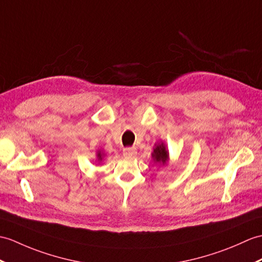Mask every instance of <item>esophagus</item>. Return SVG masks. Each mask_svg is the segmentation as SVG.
I'll return each mask as SVG.
<instances>
[{"instance_id": "34e87169", "label": "esophagus", "mask_w": 262, "mask_h": 262, "mask_svg": "<svg viewBox=\"0 0 262 262\" xmlns=\"http://www.w3.org/2000/svg\"><path fill=\"white\" fill-rule=\"evenodd\" d=\"M136 148L135 147H125L124 149H123V154L125 155V156H129V157H132V156H135L136 155Z\"/></svg>"}]
</instances>
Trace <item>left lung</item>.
Masks as SVG:
<instances>
[{
    "instance_id": "obj_1",
    "label": "left lung",
    "mask_w": 262,
    "mask_h": 262,
    "mask_svg": "<svg viewBox=\"0 0 262 262\" xmlns=\"http://www.w3.org/2000/svg\"><path fill=\"white\" fill-rule=\"evenodd\" d=\"M151 156L154 157V160L156 162H162L163 164H166V162L168 161V153L165 149V146H164V144L157 145L156 148L154 149V153L151 154Z\"/></svg>"
}]
</instances>
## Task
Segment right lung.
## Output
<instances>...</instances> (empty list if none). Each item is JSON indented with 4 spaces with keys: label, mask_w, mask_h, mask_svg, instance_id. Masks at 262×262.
Here are the masks:
<instances>
[{
    "label": "right lung",
    "mask_w": 262,
    "mask_h": 262,
    "mask_svg": "<svg viewBox=\"0 0 262 262\" xmlns=\"http://www.w3.org/2000/svg\"><path fill=\"white\" fill-rule=\"evenodd\" d=\"M97 156H98V160H100V161L102 160V159H101V154H100V153H98V155H97Z\"/></svg>",
    "instance_id": "obj_1"
}]
</instances>
